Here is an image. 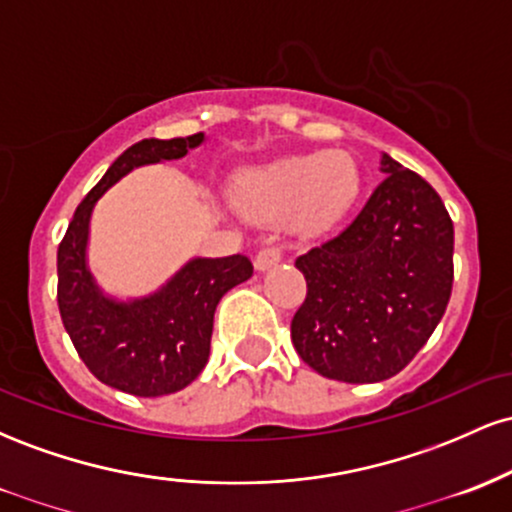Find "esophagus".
<instances>
[{
    "label": "esophagus",
    "instance_id": "1",
    "mask_svg": "<svg viewBox=\"0 0 512 512\" xmlns=\"http://www.w3.org/2000/svg\"><path fill=\"white\" fill-rule=\"evenodd\" d=\"M281 257H284V252H281L279 245H264V248L255 255V267L269 269L274 267V264H279Z\"/></svg>",
    "mask_w": 512,
    "mask_h": 512
}]
</instances>
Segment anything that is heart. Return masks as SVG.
<instances>
[{"instance_id": "heart-1", "label": "heart", "mask_w": 512, "mask_h": 512, "mask_svg": "<svg viewBox=\"0 0 512 512\" xmlns=\"http://www.w3.org/2000/svg\"><path fill=\"white\" fill-rule=\"evenodd\" d=\"M358 185V168L346 154L291 156L245 175L240 202L260 216L301 209L305 221L322 226L351 207Z\"/></svg>"}]
</instances>
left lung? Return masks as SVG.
Instances as JSON below:
<instances>
[{"label": "left lung", "instance_id": "8db88e82", "mask_svg": "<svg viewBox=\"0 0 512 512\" xmlns=\"http://www.w3.org/2000/svg\"><path fill=\"white\" fill-rule=\"evenodd\" d=\"M380 182L344 231L296 260L308 284L291 342L310 368L342 383H380L428 342L452 293L455 228L414 170L380 158Z\"/></svg>", "mask_w": 512, "mask_h": 512}]
</instances>
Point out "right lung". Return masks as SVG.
<instances>
[{
    "label": "right lung",
    "instance_id": "1",
    "mask_svg": "<svg viewBox=\"0 0 512 512\" xmlns=\"http://www.w3.org/2000/svg\"><path fill=\"white\" fill-rule=\"evenodd\" d=\"M204 134L142 139L122 154L74 211L57 248V305L76 354L105 385L137 397L187 387L209 361L214 310L221 296L252 276L245 255L192 260L154 296L132 303L105 298L86 269L88 219L113 182L137 166L182 158Z\"/></svg>",
    "mask_w": 512,
    "mask_h": 512
}]
</instances>
